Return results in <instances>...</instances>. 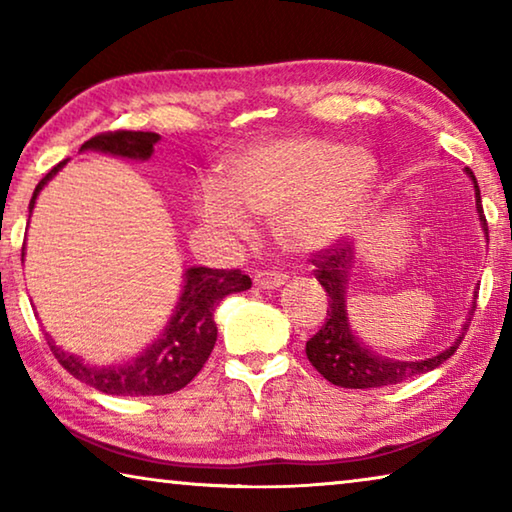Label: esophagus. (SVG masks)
Segmentation results:
<instances>
[{"label":"esophagus","mask_w":512,"mask_h":512,"mask_svg":"<svg viewBox=\"0 0 512 512\" xmlns=\"http://www.w3.org/2000/svg\"><path fill=\"white\" fill-rule=\"evenodd\" d=\"M255 284L259 289H280L282 284H287V275L280 271H262L255 275Z\"/></svg>","instance_id":"esophagus-1"}]
</instances>
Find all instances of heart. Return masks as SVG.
<instances>
[{
    "label": "heart",
    "mask_w": 512,
    "mask_h": 512,
    "mask_svg": "<svg viewBox=\"0 0 512 512\" xmlns=\"http://www.w3.org/2000/svg\"><path fill=\"white\" fill-rule=\"evenodd\" d=\"M377 160L359 146L293 135L235 155L223 185L205 180L194 192V212L228 244L255 237L250 216L273 221L293 253H318L352 235L377 187Z\"/></svg>",
    "instance_id": "heart-1"
}]
</instances>
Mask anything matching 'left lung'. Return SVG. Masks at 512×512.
I'll use <instances>...</instances> for the list:
<instances>
[{"mask_svg": "<svg viewBox=\"0 0 512 512\" xmlns=\"http://www.w3.org/2000/svg\"><path fill=\"white\" fill-rule=\"evenodd\" d=\"M467 176L474 183V201H476V214H479L481 228L488 237V223H485L483 205H481V192L476 185V178L472 169H465ZM357 259V248L352 244H341L339 248H329L325 253L316 255L311 262L316 266V280L323 284L327 291V318L325 325L307 341V359L311 361L320 375L327 381H332L334 386L341 388H381V386H393L406 381L411 377L424 375L433 368H438L440 363H445L461 345L463 336L467 332V320L474 316L476 309V291L474 302L467 318L461 327V334L456 336L454 343L445 348L443 352L433 354L429 359H391L384 354L372 352L368 345H363L357 334L352 332L350 320H348V300H345V289H348L350 271Z\"/></svg>", "mask_w": 512, "mask_h": 512, "instance_id": "left-lung-1", "label": "left lung"}]
</instances>
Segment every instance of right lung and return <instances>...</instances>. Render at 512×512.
Segmentation results:
<instances>
[{
  "mask_svg": "<svg viewBox=\"0 0 512 512\" xmlns=\"http://www.w3.org/2000/svg\"><path fill=\"white\" fill-rule=\"evenodd\" d=\"M160 142L158 133L142 131H117L94 135L81 146V151L106 153L112 158H124L135 162H146L153 155V146ZM67 160L58 162L45 178L40 180L36 192L31 196L29 212H33L42 189L56 173L63 169ZM24 262V248H22ZM250 277L239 271H219V268L192 266L183 273V291L176 302V309L169 318L167 327L149 348L126 363L112 366H92L72 352L58 348L47 334L51 352L56 354L69 375L85 381L108 395H167L185 388L192 381L205 361L210 359L216 343L214 309L230 293H241L250 289Z\"/></svg>",
  "mask_w": 512,
  "mask_h": 512,
  "instance_id": "right-lung-1",
  "label": "right lung"
}]
</instances>
